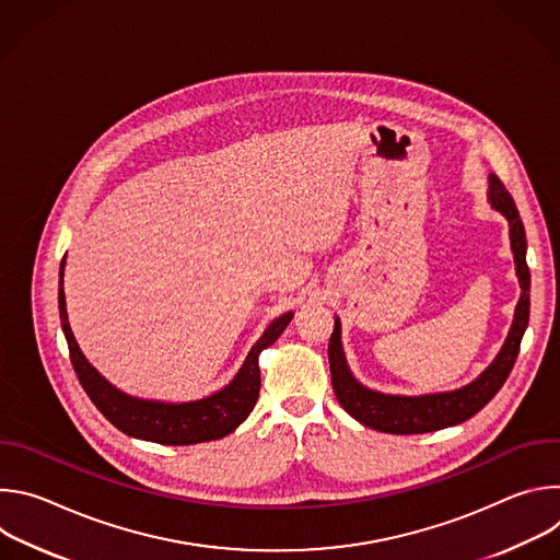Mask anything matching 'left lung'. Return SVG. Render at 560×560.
<instances>
[{
	"label": "left lung",
	"mask_w": 560,
	"mask_h": 560,
	"mask_svg": "<svg viewBox=\"0 0 560 560\" xmlns=\"http://www.w3.org/2000/svg\"><path fill=\"white\" fill-rule=\"evenodd\" d=\"M490 203L494 210H499L510 221V238H512V253L516 261V275L521 283V299L516 303L514 324L510 328V335L499 352V357L492 361L490 368L471 381L469 385L454 389V392H441V394H423V396H396V394H381L376 389H370L361 385L346 361L343 348H341V322L335 318V332L330 337L328 346V359H330V374H332V387L339 398L343 410L354 417L365 428L385 432V434H423L443 430L450 425H458L467 419H471L478 410H483L494 394L503 387L505 378L510 376L514 361L521 350V339L525 335L527 322H529V268L525 261L527 242H525V228L518 217L516 203L512 195L505 190L501 179L497 175H490Z\"/></svg>",
	"instance_id": "8db88e82"
}]
</instances>
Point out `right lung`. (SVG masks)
<instances>
[{
    "label": "right lung",
    "instance_id": "obj_1",
    "mask_svg": "<svg viewBox=\"0 0 560 560\" xmlns=\"http://www.w3.org/2000/svg\"><path fill=\"white\" fill-rule=\"evenodd\" d=\"M59 318L61 330L68 341L70 363L77 372L79 383L91 396L97 410L124 434L162 443V445H192L203 441H217L225 434L234 432L253 412L259 387V354L264 348L272 346L281 332L292 322V312L281 314L266 328L261 339L248 352L242 370L219 392L199 398L190 404H162V401H143L110 385L79 350L66 314V296H63V261L59 270Z\"/></svg>",
    "mask_w": 560,
    "mask_h": 560
}]
</instances>
